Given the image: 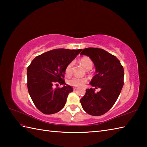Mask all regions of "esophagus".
Segmentation results:
<instances>
[{"label": "esophagus", "mask_w": 147, "mask_h": 147, "mask_svg": "<svg viewBox=\"0 0 147 147\" xmlns=\"http://www.w3.org/2000/svg\"><path fill=\"white\" fill-rule=\"evenodd\" d=\"M73 89H74V90H76V89H78V88H77V87H74Z\"/></svg>", "instance_id": "34e87169"}]
</instances>
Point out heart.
<instances>
[{"instance_id":"1","label":"heart","mask_w":147,"mask_h":147,"mask_svg":"<svg viewBox=\"0 0 147 147\" xmlns=\"http://www.w3.org/2000/svg\"><path fill=\"white\" fill-rule=\"evenodd\" d=\"M80 62L85 67L86 69H91L93 65V62L92 59L88 57H83L80 59ZM73 65V62H71L67 64L65 68V73L67 74H69L71 73V68ZM88 78L85 76H73L72 77L69 78L67 80V83L73 86L80 87L82 86L85 84Z\"/></svg>"}]
</instances>
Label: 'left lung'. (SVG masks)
<instances>
[{
  "mask_svg": "<svg viewBox=\"0 0 147 147\" xmlns=\"http://www.w3.org/2000/svg\"><path fill=\"white\" fill-rule=\"evenodd\" d=\"M80 54L88 56L96 69V74L90 82L94 88L86 90L80 102L86 113L100 116L110 110L116 102L124 85V69L115 56L104 49L86 48ZM97 88L100 91L96 92Z\"/></svg>",
  "mask_w": 147,
  "mask_h": 147,
  "instance_id": "8db88e82",
  "label": "left lung"
}]
</instances>
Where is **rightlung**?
Instances as JSON below:
<instances>
[{"label":"right lung","instance_id":"obj_1","mask_svg":"<svg viewBox=\"0 0 147 147\" xmlns=\"http://www.w3.org/2000/svg\"><path fill=\"white\" fill-rule=\"evenodd\" d=\"M82 49H57L36 56L27 69V86L34 104L42 113L52 114L64 107L73 88L65 83V68ZM59 84L63 85L60 88Z\"/></svg>","mask_w":147,"mask_h":147}]
</instances>
